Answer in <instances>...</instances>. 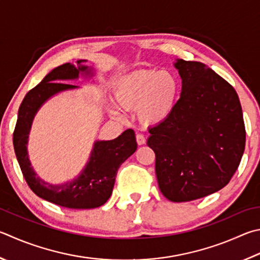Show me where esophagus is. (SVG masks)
<instances>
[{"instance_id": "esophagus-1", "label": "esophagus", "mask_w": 260, "mask_h": 260, "mask_svg": "<svg viewBox=\"0 0 260 260\" xmlns=\"http://www.w3.org/2000/svg\"><path fill=\"white\" fill-rule=\"evenodd\" d=\"M136 142H138V144H139V145L145 144L146 140H145V138H144V135H143V134H141V133H138V134H136Z\"/></svg>"}]
</instances>
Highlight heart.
I'll return each mask as SVG.
<instances>
[{
    "mask_svg": "<svg viewBox=\"0 0 260 260\" xmlns=\"http://www.w3.org/2000/svg\"><path fill=\"white\" fill-rule=\"evenodd\" d=\"M181 94L177 76L167 70L142 69L127 75L118 82L115 98L124 109H138V116L145 124H159L172 115ZM112 115L122 118L114 108Z\"/></svg>",
    "mask_w": 260,
    "mask_h": 260,
    "instance_id": "heart-1",
    "label": "heart"
}]
</instances>
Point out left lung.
<instances>
[{
    "mask_svg": "<svg viewBox=\"0 0 260 260\" xmlns=\"http://www.w3.org/2000/svg\"><path fill=\"white\" fill-rule=\"evenodd\" d=\"M182 92L166 120L149 129L155 175L173 202L200 199L228 185L241 161L245 128L231 84L198 61L177 59Z\"/></svg>",
    "mask_w": 260,
    "mask_h": 260,
    "instance_id": "left-lung-1",
    "label": "left lung"
}]
</instances>
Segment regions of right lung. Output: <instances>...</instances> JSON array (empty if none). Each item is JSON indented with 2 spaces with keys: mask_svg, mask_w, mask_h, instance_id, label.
Returning a JSON list of instances; mask_svg holds the SVG:
<instances>
[{
  "mask_svg": "<svg viewBox=\"0 0 260 260\" xmlns=\"http://www.w3.org/2000/svg\"><path fill=\"white\" fill-rule=\"evenodd\" d=\"M86 60H78V67L64 63L54 68L39 85L31 88L23 98L18 111V119L13 132V146L19 166L31 191L52 204L70 209H92L105 205L109 199L118 168L131 157L138 148L133 129L111 141H96L94 143L89 161L77 178L60 185L46 183L36 175L27 153L28 134L32 119L43 103L61 91L78 86L62 83L68 79H77L79 74L91 77L92 69L82 64Z\"/></svg>",
  "mask_w": 260,
  "mask_h": 260,
  "instance_id": "1",
  "label": "right lung"
}]
</instances>
